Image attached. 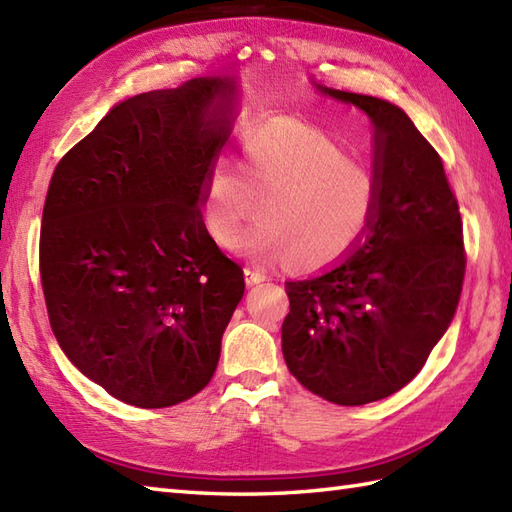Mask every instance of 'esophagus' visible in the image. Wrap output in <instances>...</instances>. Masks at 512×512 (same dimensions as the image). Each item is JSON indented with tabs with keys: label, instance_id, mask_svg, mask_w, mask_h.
Here are the masks:
<instances>
[{
	"label": "esophagus",
	"instance_id": "1",
	"mask_svg": "<svg viewBox=\"0 0 512 512\" xmlns=\"http://www.w3.org/2000/svg\"><path fill=\"white\" fill-rule=\"evenodd\" d=\"M246 284L248 286H257V284H262V281H266V273H262V270H257V268H250V266H246Z\"/></svg>",
	"mask_w": 512,
	"mask_h": 512
}]
</instances>
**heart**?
<instances>
[{
    "mask_svg": "<svg viewBox=\"0 0 512 512\" xmlns=\"http://www.w3.org/2000/svg\"><path fill=\"white\" fill-rule=\"evenodd\" d=\"M260 200V222L239 236ZM383 182L339 140L301 121H275L242 140V167L215 156L202 180L200 213L215 244L259 264L312 275L341 264L372 235ZM238 242L235 243L234 239Z\"/></svg>",
    "mask_w": 512,
    "mask_h": 512,
    "instance_id": "obj_1",
    "label": "heart"
}]
</instances>
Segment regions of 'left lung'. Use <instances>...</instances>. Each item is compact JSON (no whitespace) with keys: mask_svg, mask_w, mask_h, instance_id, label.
Masks as SVG:
<instances>
[{"mask_svg":"<svg viewBox=\"0 0 512 512\" xmlns=\"http://www.w3.org/2000/svg\"><path fill=\"white\" fill-rule=\"evenodd\" d=\"M321 92L374 121L383 209L341 266L286 284L281 350L303 387L354 407L396 394L427 363L458 308L466 250L442 158L411 118L374 96Z\"/></svg>","mask_w":512,"mask_h":512,"instance_id":"1","label":"left lung"}]
</instances>
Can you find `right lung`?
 <instances>
[{"instance_id": "1", "label": "right lung", "mask_w": 512, "mask_h": 512, "mask_svg": "<svg viewBox=\"0 0 512 512\" xmlns=\"http://www.w3.org/2000/svg\"><path fill=\"white\" fill-rule=\"evenodd\" d=\"M231 79H191L118 103L52 173L39 273L74 367L143 409L198 394L244 295L206 233L202 180L231 125Z\"/></svg>"}]
</instances>
